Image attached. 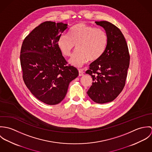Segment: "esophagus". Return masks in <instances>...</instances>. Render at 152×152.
<instances>
[{"mask_svg":"<svg viewBox=\"0 0 152 152\" xmlns=\"http://www.w3.org/2000/svg\"><path fill=\"white\" fill-rule=\"evenodd\" d=\"M78 72H79V76H83V75H84V72L83 71V69H78Z\"/></svg>","mask_w":152,"mask_h":152,"instance_id":"esophagus-1","label":"esophagus"}]
</instances>
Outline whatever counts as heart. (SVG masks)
I'll return each instance as SVG.
<instances>
[{"label": "heart", "instance_id": "heart-1", "mask_svg": "<svg viewBox=\"0 0 152 152\" xmlns=\"http://www.w3.org/2000/svg\"><path fill=\"white\" fill-rule=\"evenodd\" d=\"M108 43V36L102 28L79 23L68 31V36L62 34L58 38L57 45L64 56H69L75 47L69 63L80 66L89 60L95 61L104 54Z\"/></svg>", "mask_w": 152, "mask_h": 152}]
</instances>
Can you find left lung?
Wrapping results in <instances>:
<instances>
[{
	"label": "left lung",
	"instance_id": "8db88e82",
	"mask_svg": "<svg viewBox=\"0 0 152 152\" xmlns=\"http://www.w3.org/2000/svg\"><path fill=\"white\" fill-rule=\"evenodd\" d=\"M95 23L105 30L108 43L102 56L86 71L93 81L87 94L95 102L105 104L113 101L125 87L130 55L125 38L118 27L107 21Z\"/></svg>",
	"mask_w": 152,
	"mask_h": 152
}]
</instances>
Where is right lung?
<instances>
[{"instance_id":"add662e5","label":"right lung","mask_w":152,"mask_h":152,"mask_svg":"<svg viewBox=\"0 0 152 152\" xmlns=\"http://www.w3.org/2000/svg\"><path fill=\"white\" fill-rule=\"evenodd\" d=\"M67 28L63 23L43 22L22 43L20 60L24 84L37 99L47 105L62 101L69 83L78 75L77 69L68 64L57 45Z\"/></svg>"}]
</instances>
